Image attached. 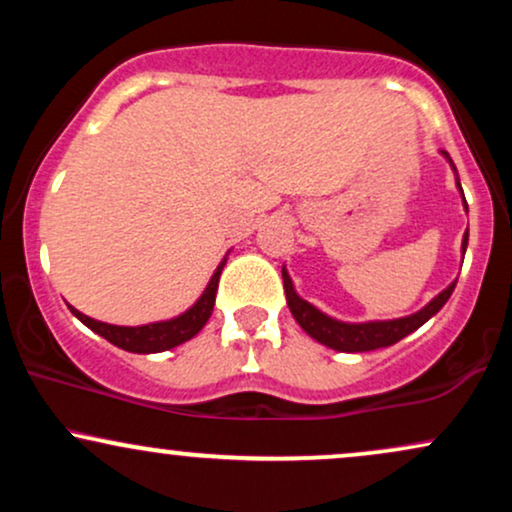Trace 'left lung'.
Returning a JSON list of instances; mask_svg holds the SVG:
<instances>
[{"label": "left lung", "mask_w": 512, "mask_h": 512, "mask_svg": "<svg viewBox=\"0 0 512 512\" xmlns=\"http://www.w3.org/2000/svg\"><path fill=\"white\" fill-rule=\"evenodd\" d=\"M448 156V154H445ZM452 163V161H450ZM455 168V166H452ZM460 185V182H457ZM462 190V187H460ZM467 207V204H464ZM467 233H464L462 240V250H467ZM457 281L445 289L443 293H438L431 303L426 305L424 310L419 313L402 317V320H390V322H363V325H349V322H339L327 317L325 313L313 308L308 301H303L296 291H293V284L289 279V274L284 272V293H286V303H289L293 317H296L298 325L303 327L310 337L317 339L320 344L330 346V349L337 351H373V349H383V346H392L397 344L399 339H404L407 334H411L414 330H419L421 325L438 313L448 298L455 291Z\"/></svg>", "instance_id": "1"}]
</instances>
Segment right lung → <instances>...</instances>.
Returning a JSON list of instances; mask_svg holds the SVG:
<instances>
[{"mask_svg": "<svg viewBox=\"0 0 512 512\" xmlns=\"http://www.w3.org/2000/svg\"><path fill=\"white\" fill-rule=\"evenodd\" d=\"M223 264H226V260L216 267V272L211 276L207 291L202 293V298H199L187 313L175 317V320L154 322V325H142V327H117V325H108V322L93 320V317L79 313V310L74 308L72 313L84 322L88 330L101 334V337L108 339L110 344L120 346V349L125 351H132V354H156V351L173 349V346H178L182 342H187V339L195 337V334L207 325L211 310H214L216 289H219Z\"/></svg>", "mask_w": 512, "mask_h": 512, "instance_id": "add662e5", "label": "right lung"}]
</instances>
